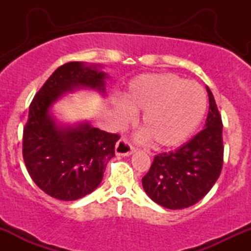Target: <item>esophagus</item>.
I'll use <instances>...</instances> for the list:
<instances>
[{"instance_id":"1","label":"esophagus","mask_w":251,"mask_h":251,"mask_svg":"<svg viewBox=\"0 0 251 251\" xmlns=\"http://www.w3.org/2000/svg\"><path fill=\"white\" fill-rule=\"evenodd\" d=\"M134 152V148H132L125 138L119 139V142L116 145V154L117 155H129Z\"/></svg>"}]
</instances>
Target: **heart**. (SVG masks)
<instances>
[{"instance_id": "b5f03b06", "label": "heart", "mask_w": 251, "mask_h": 251, "mask_svg": "<svg viewBox=\"0 0 251 251\" xmlns=\"http://www.w3.org/2000/svg\"><path fill=\"white\" fill-rule=\"evenodd\" d=\"M113 105L123 123L132 120L133 112H143V139L158 148H174L200 126L206 112V94L197 82L176 74H142L128 83L123 99Z\"/></svg>"}]
</instances>
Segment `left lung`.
Returning a JSON list of instances; mask_svg holds the SVG:
<instances>
[{
    "mask_svg": "<svg viewBox=\"0 0 251 251\" xmlns=\"http://www.w3.org/2000/svg\"><path fill=\"white\" fill-rule=\"evenodd\" d=\"M209 113L205 125L174 152L155 155L142 183L146 195L166 209L180 210L200 201L215 185L223 165V124L206 86Z\"/></svg>",
    "mask_w": 251,
    "mask_h": 251,
    "instance_id": "obj_1",
    "label": "left lung"
}]
</instances>
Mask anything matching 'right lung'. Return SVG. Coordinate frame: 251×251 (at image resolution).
<instances>
[{
	"instance_id": "right-lung-1",
	"label": "right lung",
	"mask_w": 251,
	"mask_h": 251,
	"mask_svg": "<svg viewBox=\"0 0 251 251\" xmlns=\"http://www.w3.org/2000/svg\"><path fill=\"white\" fill-rule=\"evenodd\" d=\"M101 65L68 62L60 66L34 97L24 128V159L34 183L50 197L76 201L101 183L107 163L114 157L118 134L88 122L63 124L53 113L65 94L81 88L106 97Z\"/></svg>"
}]
</instances>
